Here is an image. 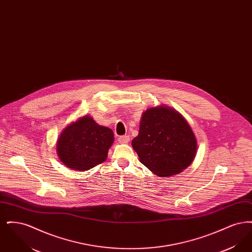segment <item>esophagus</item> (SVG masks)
Segmentation results:
<instances>
[{
    "instance_id": "esophagus-1",
    "label": "esophagus",
    "mask_w": 252,
    "mask_h": 252,
    "mask_svg": "<svg viewBox=\"0 0 252 252\" xmlns=\"http://www.w3.org/2000/svg\"><path fill=\"white\" fill-rule=\"evenodd\" d=\"M118 141L121 144H127L129 142V136L127 135H124V136H120L118 138Z\"/></svg>"
}]
</instances>
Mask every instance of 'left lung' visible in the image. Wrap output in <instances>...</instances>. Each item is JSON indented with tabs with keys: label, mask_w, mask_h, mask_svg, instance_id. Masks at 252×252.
Listing matches in <instances>:
<instances>
[{
	"label": "left lung",
	"mask_w": 252,
	"mask_h": 252,
	"mask_svg": "<svg viewBox=\"0 0 252 252\" xmlns=\"http://www.w3.org/2000/svg\"><path fill=\"white\" fill-rule=\"evenodd\" d=\"M132 147L140 161L157 176L177 175L192 163L196 140L179 112L167 107L146 109Z\"/></svg>",
	"instance_id": "left-lung-1"
}]
</instances>
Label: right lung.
Segmentation results:
<instances>
[{"label":"right lung","instance_id":"add662e5","mask_svg":"<svg viewBox=\"0 0 252 252\" xmlns=\"http://www.w3.org/2000/svg\"><path fill=\"white\" fill-rule=\"evenodd\" d=\"M113 140L114 134L110 128L84 116L62 131L57 150L60 160L68 168L87 171L107 159Z\"/></svg>","mask_w":252,"mask_h":252}]
</instances>
